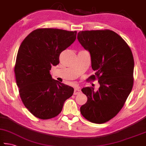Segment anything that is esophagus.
Returning <instances> with one entry per match:
<instances>
[{
  "label": "esophagus",
  "instance_id": "esophagus-1",
  "mask_svg": "<svg viewBox=\"0 0 146 146\" xmlns=\"http://www.w3.org/2000/svg\"><path fill=\"white\" fill-rule=\"evenodd\" d=\"M80 92H81V91H80V89H79V87H76L75 88V90H74V95L78 94L80 93Z\"/></svg>",
  "mask_w": 146,
  "mask_h": 146
}]
</instances>
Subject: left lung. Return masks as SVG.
Segmentation results:
<instances>
[{
  "instance_id": "obj_1",
  "label": "left lung",
  "mask_w": 146,
  "mask_h": 146,
  "mask_svg": "<svg viewBox=\"0 0 146 146\" xmlns=\"http://www.w3.org/2000/svg\"><path fill=\"white\" fill-rule=\"evenodd\" d=\"M79 43L91 55V66L96 71L100 87H84L87 97L80 107L87 120L102 124L117 114L133 85L134 60L130 48L115 32L110 30L80 31ZM95 80V75L90 76Z\"/></svg>"
}]
</instances>
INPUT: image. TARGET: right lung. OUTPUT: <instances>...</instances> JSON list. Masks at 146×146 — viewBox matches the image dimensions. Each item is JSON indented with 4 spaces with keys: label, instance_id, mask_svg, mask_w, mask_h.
Here are the masks:
<instances>
[{
    "label": "right lung",
    "instance_id": "obj_1",
    "mask_svg": "<svg viewBox=\"0 0 146 146\" xmlns=\"http://www.w3.org/2000/svg\"><path fill=\"white\" fill-rule=\"evenodd\" d=\"M76 31L38 29L21 43L15 73L21 99L35 117L48 119L59 115L74 89L53 79L50 71L59 55L76 39Z\"/></svg>",
    "mask_w": 146,
    "mask_h": 146
}]
</instances>
